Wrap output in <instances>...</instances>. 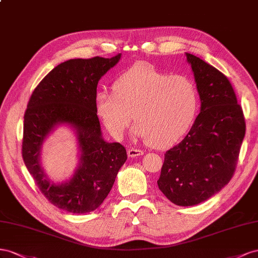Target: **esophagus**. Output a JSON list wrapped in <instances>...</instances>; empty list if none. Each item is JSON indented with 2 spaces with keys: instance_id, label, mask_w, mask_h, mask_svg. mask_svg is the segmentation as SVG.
<instances>
[{
  "instance_id": "obj_1",
  "label": "esophagus",
  "mask_w": 258,
  "mask_h": 258,
  "mask_svg": "<svg viewBox=\"0 0 258 258\" xmlns=\"http://www.w3.org/2000/svg\"><path fill=\"white\" fill-rule=\"evenodd\" d=\"M127 154L130 158H135V157H139V156H143L144 151L143 150H139V149H134V148H131L127 150Z\"/></svg>"
}]
</instances>
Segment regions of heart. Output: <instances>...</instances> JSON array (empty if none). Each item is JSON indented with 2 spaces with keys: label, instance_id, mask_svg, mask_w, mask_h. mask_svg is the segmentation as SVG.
<instances>
[{
  "label": "heart",
  "instance_id": "b5f03b06",
  "mask_svg": "<svg viewBox=\"0 0 258 258\" xmlns=\"http://www.w3.org/2000/svg\"><path fill=\"white\" fill-rule=\"evenodd\" d=\"M113 93L99 91L95 108L109 134L122 139L130 124L132 135L165 148L186 134L199 109V92L190 78L170 76L141 61L117 77Z\"/></svg>",
  "mask_w": 258,
  "mask_h": 258
}]
</instances>
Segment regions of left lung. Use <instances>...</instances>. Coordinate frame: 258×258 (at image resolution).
Wrapping results in <instances>:
<instances>
[{
	"instance_id": "obj_1",
	"label": "left lung",
	"mask_w": 258,
	"mask_h": 258,
	"mask_svg": "<svg viewBox=\"0 0 258 258\" xmlns=\"http://www.w3.org/2000/svg\"><path fill=\"white\" fill-rule=\"evenodd\" d=\"M201 100L200 113L182 141L164 154L159 189L172 203L192 207L222 190L237 165L245 121L229 80L186 53Z\"/></svg>"
}]
</instances>
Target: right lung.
Masks as SVG:
<instances>
[{
  "mask_svg": "<svg viewBox=\"0 0 258 258\" xmlns=\"http://www.w3.org/2000/svg\"><path fill=\"white\" fill-rule=\"evenodd\" d=\"M120 59L121 54L61 62L41 81L28 102L24 162L41 192L58 209L84 214L99 208L127 159L121 144L102 138L95 108L98 81ZM59 124H68L75 132L80 158L72 178L55 183L42 170L40 151L45 139Z\"/></svg>",
  "mask_w": 258,
  "mask_h": 258,
  "instance_id": "add662e5",
  "label": "right lung"
}]
</instances>
